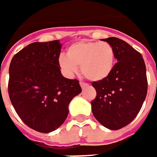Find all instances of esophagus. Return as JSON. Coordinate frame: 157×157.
Listing matches in <instances>:
<instances>
[{"mask_svg": "<svg viewBox=\"0 0 157 157\" xmlns=\"http://www.w3.org/2000/svg\"><path fill=\"white\" fill-rule=\"evenodd\" d=\"M80 85H81V87H82V89H84V88L88 87V83H86V82H80Z\"/></svg>", "mask_w": 157, "mask_h": 157, "instance_id": "1", "label": "esophagus"}]
</instances>
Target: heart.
<instances>
[{
  "label": "heart",
  "mask_w": 157,
  "mask_h": 157,
  "mask_svg": "<svg viewBox=\"0 0 157 157\" xmlns=\"http://www.w3.org/2000/svg\"><path fill=\"white\" fill-rule=\"evenodd\" d=\"M115 53L108 42L79 41L72 44L66 51V57L59 59L61 68L67 75H74L81 67L82 75L90 81L105 79L112 72Z\"/></svg>",
  "instance_id": "b5f03b06"
}]
</instances>
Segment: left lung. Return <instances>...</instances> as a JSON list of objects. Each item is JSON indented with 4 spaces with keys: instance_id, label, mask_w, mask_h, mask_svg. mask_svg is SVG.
<instances>
[{
    "instance_id": "obj_1",
    "label": "left lung",
    "mask_w": 157,
    "mask_h": 157,
    "mask_svg": "<svg viewBox=\"0 0 157 157\" xmlns=\"http://www.w3.org/2000/svg\"><path fill=\"white\" fill-rule=\"evenodd\" d=\"M114 49L117 63L105 79L93 82L96 97L92 101L93 116L101 125L118 130L138 114L147 93V69L141 54L118 37L101 39Z\"/></svg>"
}]
</instances>
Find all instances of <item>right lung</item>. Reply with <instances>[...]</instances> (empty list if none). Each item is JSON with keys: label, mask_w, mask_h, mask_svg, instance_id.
Here are the masks:
<instances>
[{"label": "right lung", "mask_w": 157, "mask_h": 157, "mask_svg": "<svg viewBox=\"0 0 157 157\" xmlns=\"http://www.w3.org/2000/svg\"><path fill=\"white\" fill-rule=\"evenodd\" d=\"M61 47L58 40L31 43L12 57L9 68L12 106L27 126L41 133L64 123L70 101L82 92L77 79L61 74Z\"/></svg>", "instance_id": "add662e5"}]
</instances>
